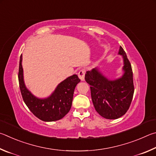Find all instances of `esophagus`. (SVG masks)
<instances>
[{
  "mask_svg": "<svg viewBox=\"0 0 156 156\" xmlns=\"http://www.w3.org/2000/svg\"><path fill=\"white\" fill-rule=\"evenodd\" d=\"M78 76L79 78L80 79L81 81H84L85 80V70H81L78 73Z\"/></svg>",
  "mask_w": 156,
  "mask_h": 156,
  "instance_id": "obj_1",
  "label": "esophagus"
}]
</instances>
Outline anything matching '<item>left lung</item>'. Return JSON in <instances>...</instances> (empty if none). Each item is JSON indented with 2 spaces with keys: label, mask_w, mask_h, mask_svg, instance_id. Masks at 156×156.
<instances>
[{
  "label": "left lung",
  "mask_w": 156,
  "mask_h": 156,
  "mask_svg": "<svg viewBox=\"0 0 156 156\" xmlns=\"http://www.w3.org/2000/svg\"><path fill=\"white\" fill-rule=\"evenodd\" d=\"M118 54L123 60V73L119 78H108L99 67L87 71L85 76L86 81L90 85L95 110L107 119H116L123 116L129 108L134 92L132 66L121 46Z\"/></svg>",
  "instance_id": "obj_1"
}]
</instances>
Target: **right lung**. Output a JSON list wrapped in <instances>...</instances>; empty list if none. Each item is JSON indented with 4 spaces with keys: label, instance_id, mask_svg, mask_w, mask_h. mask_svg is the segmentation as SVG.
Returning a JSON list of instances; mask_svg holds the SVG:
<instances>
[{
    "label": "right lung",
    "instance_id": "1",
    "mask_svg": "<svg viewBox=\"0 0 156 156\" xmlns=\"http://www.w3.org/2000/svg\"><path fill=\"white\" fill-rule=\"evenodd\" d=\"M23 55L19 64L18 80L22 97L30 111L38 119L45 122L58 121L70 111L75 88L80 80L76 75L67 77L59 83L52 94L46 98L35 97L27 88L24 81L22 66Z\"/></svg>",
    "mask_w": 156,
    "mask_h": 156
}]
</instances>
